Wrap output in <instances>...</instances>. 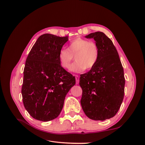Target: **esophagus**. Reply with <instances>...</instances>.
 <instances>
[{"label":"esophagus","mask_w":145,"mask_h":145,"mask_svg":"<svg viewBox=\"0 0 145 145\" xmlns=\"http://www.w3.org/2000/svg\"><path fill=\"white\" fill-rule=\"evenodd\" d=\"M76 76V84H78L79 83V79H80V77L78 75H75Z\"/></svg>","instance_id":"1"}]
</instances>
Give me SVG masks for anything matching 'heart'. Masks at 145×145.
<instances>
[{"instance_id": "1", "label": "heart", "mask_w": 145, "mask_h": 145, "mask_svg": "<svg viewBox=\"0 0 145 145\" xmlns=\"http://www.w3.org/2000/svg\"><path fill=\"white\" fill-rule=\"evenodd\" d=\"M100 56L99 48L97 43L87 39L78 37L69 43L67 49H62L58 55L60 65L68 69L73 60H76L70 70L75 72H82L93 68L97 64Z\"/></svg>"}]
</instances>
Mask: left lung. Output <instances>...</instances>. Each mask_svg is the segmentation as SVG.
Returning <instances> with one entry per match:
<instances>
[{
	"label": "left lung",
	"instance_id": "1",
	"mask_svg": "<svg viewBox=\"0 0 145 145\" xmlns=\"http://www.w3.org/2000/svg\"><path fill=\"white\" fill-rule=\"evenodd\" d=\"M85 37L94 39L100 56L89 72L80 75V103L88 117L103 121L114 116L122 103L125 84L123 68L115 46L103 33H93Z\"/></svg>",
	"mask_w": 145,
	"mask_h": 145
}]
</instances>
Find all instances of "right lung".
<instances>
[{"mask_svg": "<svg viewBox=\"0 0 145 145\" xmlns=\"http://www.w3.org/2000/svg\"><path fill=\"white\" fill-rule=\"evenodd\" d=\"M68 36L45 34L38 38L26 60L22 95L30 116L42 121L57 118L76 78L62 67L58 55Z\"/></svg>", "mask_w": 145, "mask_h": 145, "instance_id": "right-lung-1", "label": "right lung"}]
</instances>
